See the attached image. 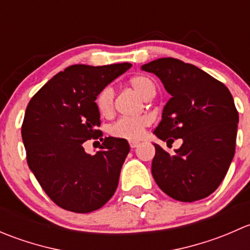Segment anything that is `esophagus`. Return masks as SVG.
Instances as JSON below:
<instances>
[{
    "mask_svg": "<svg viewBox=\"0 0 250 250\" xmlns=\"http://www.w3.org/2000/svg\"><path fill=\"white\" fill-rule=\"evenodd\" d=\"M129 145L132 148H135L138 145H139V141H129Z\"/></svg>",
    "mask_w": 250,
    "mask_h": 250,
    "instance_id": "34e87169",
    "label": "esophagus"
}]
</instances>
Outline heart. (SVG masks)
Segmentation results:
<instances>
[{
  "mask_svg": "<svg viewBox=\"0 0 250 250\" xmlns=\"http://www.w3.org/2000/svg\"><path fill=\"white\" fill-rule=\"evenodd\" d=\"M129 84L144 99H151L156 94V84L150 77L138 75L130 78ZM97 109L100 115L111 116L115 110V90L111 85L103 88L98 94ZM151 118L143 115L138 117H122L110 125V134L112 137L127 140H139L146 128L150 125Z\"/></svg>",
  "mask_w": 250,
  "mask_h": 250,
  "instance_id": "1",
  "label": "heart"
}]
</instances>
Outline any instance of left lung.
Returning a JSON list of instances; mask_svg holds the SVG:
<instances>
[{"instance_id": "1", "label": "left lung", "mask_w": 250, "mask_h": 250, "mask_svg": "<svg viewBox=\"0 0 250 250\" xmlns=\"http://www.w3.org/2000/svg\"><path fill=\"white\" fill-rule=\"evenodd\" d=\"M155 74L172 95L153 130L172 146L183 145L170 155L156 148L151 172L168 196L193 202L213 193L225 178L234 156L238 112L224 83L192 64L174 58H161L143 65Z\"/></svg>"}]
</instances>
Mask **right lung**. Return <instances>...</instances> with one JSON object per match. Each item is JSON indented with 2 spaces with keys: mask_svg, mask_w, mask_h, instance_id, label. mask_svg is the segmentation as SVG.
<instances>
[{
  "mask_svg": "<svg viewBox=\"0 0 250 250\" xmlns=\"http://www.w3.org/2000/svg\"><path fill=\"white\" fill-rule=\"evenodd\" d=\"M132 65H71L49 80L30 100L21 125L29 168L60 208L90 213L115 193L129 144L105 138L89 155L83 143L102 139L98 94Z\"/></svg>",
  "mask_w": 250,
  "mask_h": 250,
  "instance_id": "right-lung-1",
  "label": "right lung"
}]
</instances>
